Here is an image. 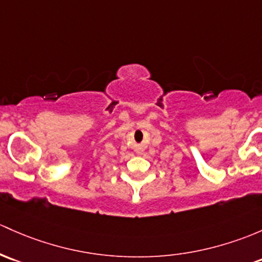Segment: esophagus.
Returning <instances> with one entry per match:
<instances>
[{"mask_svg": "<svg viewBox=\"0 0 262 262\" xmlns=\"http://www.w3.org/2000/svg\"><path fill=\"white\" fill-rule=\"evenodd\" d=\"M138 153H139V152H138Z\"/></svg>", "mask_w": 262, "mask_h": 262, "instance_id": "1", "label": "esophagus"}]
</instances>
